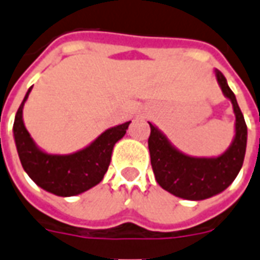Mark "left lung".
Here are the masks:
<instances>
[{"label": "left lung", "mask_w": 260, "mask_h": 260, "mask_svg": "<svg viewBox=\"0 0 260 260\" xmlns=\"http://www.w3.org/2000/svg\"><path fill=\"white\" fill-rule=\"evenodd\" d=\"M214 74L223 95L233 105L236 116L234 137L222 155L215 157L186 155L171 144L165 133L149 123L148 146L156 181L165 190L185 200L197 202L219 194L229 188L243 167L248 136L247 124L223 74L216 68Z\"/></svg>", "instance_id": "1"}]
</instances>
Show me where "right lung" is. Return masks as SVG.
Masks as SVG:
<instances>
[{
	"mask_svg": "<svg viewBox=\"0 0 260 260\" xmlns=\"http://www.w3.org/2000/svg\"><path fill=\"white\" fill-rule=\"evenodd\" d=\"M31 89L32 86L27 90L13 123L19 159L28 177L44 190L61 197L77 196L100 183L111 163L115 144L126 134L130 122L107 128L77 152L68 155L48 153L35 144L23 120V107Z\"/></svg>",
	"mask_w": 260,
	"mask_h": 260,
	"instance_id": "obj_1",
	"label": "right lung"
}]
</instances>
